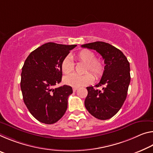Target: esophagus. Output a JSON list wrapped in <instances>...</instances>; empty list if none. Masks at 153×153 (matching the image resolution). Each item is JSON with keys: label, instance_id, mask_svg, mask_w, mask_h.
I'll return each mask as SVG.
<instances>
[{"label": "esophagus", "instance_id": "esophagus-1", "mask_svg": "<svg viewBox=\"0 0 153 153\" xmlns=\"http://www.w3.org/2000/svg\"><path fill=\"white\" fill-rule=\"evenodd\" d=\"M77 88H77V87H73V91L76 92L77 90Z\"/></svg>", "mask_w": 153, "mask_h": 153}]
</instances>
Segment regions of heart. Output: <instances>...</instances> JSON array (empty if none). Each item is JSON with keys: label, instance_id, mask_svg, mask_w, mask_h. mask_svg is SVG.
<instances>
[{"label": "heart", "instance_id": "heart-1", "mask_svg": "<svg viewBox=\"0 0 153 153\" xmlns=\"http://www.w3.org/2000/svg\"><path fill=\"white\" fill-rule=\"evenodd\" d=\"M77 61L86 63L84 75L71 74L64 78V82L67 85L73 87H79L87 85L93 81V76L88 72H91L95 78L99 79L103 74L105 65L103 60L95 58V53L91 50L83 49L74 55ZM61 70L63 74L68 75L74 71V64L69 57L65 58L61 62Z\"/></svg>", "mask_w": 153, "mask_h": 153}]
</instances>
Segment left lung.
I'll use <instances>...</instances> for the list:
<instances>
[{"instance_id": "obj_1", "label": "left lung", "mask_w": 153, "mask_h": 153, "mask_svg": "<svg viewBox=\"0 0 153 153\" xmlns=\"http://www.w3.org/2000/svg\"><path fill=\"white\" fill-rule=\"evenodd\" d=\"M94 50L104 59L105 69L95 87H86L88 95L84 101L86 110L94 117L107 120L113 117L122 107L127 97L131 80L130 65L124 54L108 43L96 42L81 45Z\"/></svg>"}]
</instances>
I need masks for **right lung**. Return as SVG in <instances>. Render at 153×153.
Returning a JSON list of instances; mask_svg holds the SVG:
<instances>
[{
    "label": "right lung",
    "instance_id": "add662e5",
    "mask_svg": "<svg viewBox=\"0 0 153 153\" xmlns=\"http://www.w3.org/2000/svg\"><path fill=\"white\" fill-rule=\"evenodd\" d=\"M77 45L49 42L33 51L22 69L20 86L23 100L36 119L45 124L59 120L67 109V100L73 90L61 82V62Z\"/></svg>",
    "mask_w": 153,
    "mask_h": 153
}]
</instances>
